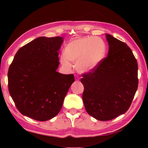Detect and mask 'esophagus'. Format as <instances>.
I'll list each match as a JSON object with an SVG mask.
<instances>
[{
	"label": "esophagus",
	"mask_w": 148,
	"mask_h": 148,
	"mask_svg": "<svg viewBox=\"0 0 148 148\" xmlns=\"http://www.w3.org/2000/svg\"><path fill=\"white\" fill-rule=\"evenodd\" d=\"M79 79H80V78L78 76H76V77H75V80H76V81H79Z\"/></svg>",
	"instance_id": "34e87169"
}]
</instances>
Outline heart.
Instances as JSON below:
<instances>
[{"instance_id":"1","label":"heart","mask_w":148,"mask_h":148,"mask_svg":"<svg viewBox=\"0 0 148 148\" xmlns=\"http://www.w3.org/2000/svg\"><path fill=\"white\" fill-rule=\"evenodd\" d=\"M106 45L101 38L88 36L79 38L67 44L61 56V62L70 66L69 60L77 64L80 72L92 70L100 63L105 56Z\"/></svg>"}]
</instances>
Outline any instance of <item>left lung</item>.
Returning a JSON list of instances; mask_svg holds the SVG:
<instances>
[{"label": "left lung", "instance_id": "left-lung-1", "mask_svg": "<svg viewBox=\"0 0 148 148\" xmlns=\"http://www.w3.org/2000/svg\"><path fill=\"white\" fill-rule=\"evenodd\" d=\"M108 56L90 71L82 74V99L87 112L106 121L124 114L138 87L137 62L125 42L106 34Z\"/></svg>", "mask_w": 148, "mask_h": 148}]
</instances>
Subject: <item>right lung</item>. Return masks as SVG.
<instances>
[{
	"label": "right lung",
	"instance_id": "right-lung-1",
	"mask_svg": "<svg viewBox=\"0 0 148 148\" xmlns=\"http://www.w3.org/2000/svg\"><path fill=\"white\" fill-rule=\"evenodd\" d=\"M61 37H39L25 44L15 55L8 71L9 94L22 114L39 121L58 114L73 74L56 71Z\"/></svg>",
	"mask_w": 148,
	"mask_h": 148
}]
</instances>
